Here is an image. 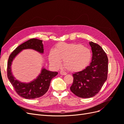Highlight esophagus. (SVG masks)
Wrapping results in <instances>:
<instances>
[{
	"label": "esophagus",
	"instance_id": "34e87169",
	"mask_svg": "<svg viewBox=\"0 0 124 124\" xmlns=\"http://www.w3.org/2000/svg\"><path fill=\"white\" fill-rule=\"evenodd\" d=\"M60 74H61V75H63V76H65V75L67 74V73L65 72H64V71H61V72H60Z\"/></svg>",
	"mask_w": 124,
	"mask_h": 124
}]
</instances>
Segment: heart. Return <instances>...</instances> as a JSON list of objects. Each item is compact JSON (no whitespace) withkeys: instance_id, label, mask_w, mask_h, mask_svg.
Listing matches in <instances>:
<instances>
[{"instance_id":"obj_1","label":"heart","mask_w":124,"mask_h":124,"mask_svg":"<svg viewBox=\"0 0 124 124\" xmlns=\"http://www.w3.org/2000/svg\"><path fill=\"white\" fill-rule=\"evenodd\" d=\"M92 58L89 48L76 43H59L48 56L50 62L54 67L59 68L63 61V66L71 72L84 70L89 65Z\"/></svg>"}]
</instances>
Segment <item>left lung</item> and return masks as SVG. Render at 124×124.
<instances>
[{
    "instance_id": "8db88e82",
    "label": "left lung",
    "mask_w": 124,
    "mask_h": 124,
    "mask_svg": "<svg viewBox=\"0 0 124 124\" xmlns=\"http://www.w3.org/2000/svg\"><path fill=\"white\" fill-rule=\"evenodd\" d=\"M93 56L89 66L73 74V82L70 90L82 98H91L99 93L106 81L108 72V58L99 45L89 42Z\"/></svg>"
}]
</instances>
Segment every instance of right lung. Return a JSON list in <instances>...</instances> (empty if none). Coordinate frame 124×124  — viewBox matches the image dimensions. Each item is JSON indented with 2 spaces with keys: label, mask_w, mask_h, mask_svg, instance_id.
I'll return each instance as SVG.
<instances>
[{
  "label": "right lung",
  "mask_w": 124,
  "mask_h": 124,
  "mask_svg": "<svg viewBox=\"0 0 124 124\" xmlns=\"http://www.w3.org/2000/svg\"><path fill=\"white\" fill-rule=\"evenodd\" d=\"M32 49L40 53H43L42 40L31 39L17 47L9 56L7 66V77L17 94L25 99H31L43 96L49 88L52 78L57 76L58 72H52L43 68L36 79L28 83H22L13 76L11 72V63L16 56L23 50Z\"/></svg>",
  "instance_id": "1"
}]
</instances>
